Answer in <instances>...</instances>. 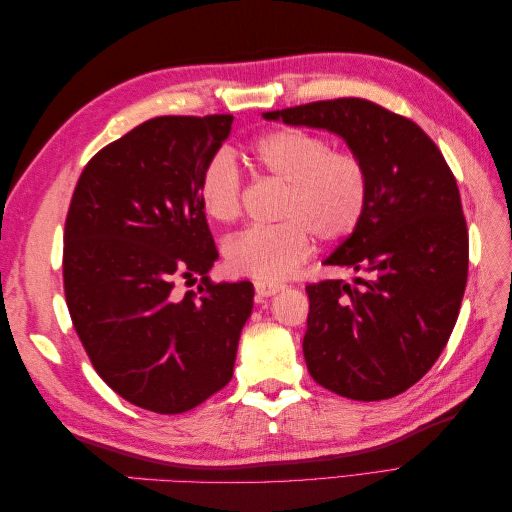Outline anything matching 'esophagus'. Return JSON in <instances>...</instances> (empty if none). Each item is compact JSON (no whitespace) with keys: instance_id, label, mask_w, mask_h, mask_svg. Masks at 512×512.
<instances>
[{"instance_id":"obj_1","label":"esophagus","mask_w":512,"mask_h":512,"mask_svg":"<svg viewBox=\"0 0 512 512\" xmlns=\"http://www.w3.org/2000/svg\"><path fill=\"white\" fill-rule=\"evenodd\" d=\"M256 288V294L262 299V297H273V294H277L280 290H284L286 286L282 282H256L254 284Z\"/></svg>"}]
</instances>
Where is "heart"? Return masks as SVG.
Returning <instances> with one entry per match:
<instances>
[{"label": "heart", "instance_id": "obj_1", "mask_svg": "<svg viewBox=\"0 0 512 512\" xmlns=\"http://www.w3.org/2000/svg\"><path fill=\"white\" fill-rule=\"evenodd\" d=\"M260 173L284 183L277 207L282 222L250 226L224 243L226 267L258 282L288 277L312 252L314 237L339 243L361 226L367 211L369 175L354 151L331 149L318 132L277 128L250 149ZM200 207L213 222H232L241 213V173L228 151L207 160L198 177Z\"/></svg>", "mask_w": 512, "mask_h": 512}]
</instances>
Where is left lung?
Here are the masks:
<instances>
[{
  "label": "left lung",
  "mask_w": 512,
  "mask_h": 512,
  "mask_svg": "<svg viewBox=\"0 0 512 512\" xmlns=\"http://www.w3.org/2000/svg\"><path fill=\"white\" fill-rule=\"evenodd\" d=\"M342 136L369 175L361 226L324 260L354 284H309L303 354L312 378L356 401L408 391L438 361L468 282V228L457 181L414 121L363 98L262 113Z\"/></svg>",
  "instance_id": "obj_1"
}]
</instances>
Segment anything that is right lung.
Instances as JSON below:
<instances>
[{
    "label": "right lung",
    "instance_id": "add662e5",
    "mask_svg": "<svg viewBox=\"0 0 512 512\" xmlns=\"http://www.w3.org/2000/svg\"><path fill=\"white\" fill-rule=\"evenodd\" d=\"M232 115L149 119L100 149L76 183L64 230L70 318L98 376L130 404L181 414L230 382L250 282L213 284L218 250L198 177ZM198 291L181 295L179 279Z\"/></svg>",
    "mask_w": 512,
    "mask_h": 512
}]
</instances>
